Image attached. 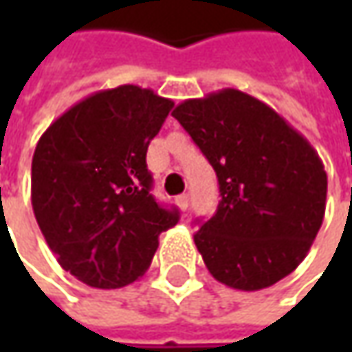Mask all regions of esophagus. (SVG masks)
<instances>
[{
  "label": "esophagus",
  "instance_id": "obj_1",
  "mask_svg": "<svg viewBox=\"0 0 352 352\" xmlns=\"http://www.w3.org/2000/svg\"><path fill=\"white\" fill-rule=\"evenodd\" d=\"M176 204H178V208L182 211L188 210V204H190V197H188V194H182V196L176 197Z\"/></svg>",
  "mask_w": 352,
  "mask_h": 352
}]
</instances>
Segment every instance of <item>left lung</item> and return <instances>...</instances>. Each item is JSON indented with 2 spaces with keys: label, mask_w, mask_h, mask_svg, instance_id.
I'll return each mask as SVG.
<instances>
[{
  "label": "left lung",
  "mask_w": 352,
  "mask_h": 352,
  "mask_svg": "<svg viewBox=\"0 0 352 352\" xmlns=\"http://www.w3.org/2000/svg\"><path fill=\"white\" fill-rule=\"evenodd\" d=\"M172 116L217 174V211L194 235L211 276L243 292L288 276L307 256L325 215L327 174L318 151L241 89L186 100Z\"/></svg>",
  "instance_id": "left-lung-1"
}]
</instances>
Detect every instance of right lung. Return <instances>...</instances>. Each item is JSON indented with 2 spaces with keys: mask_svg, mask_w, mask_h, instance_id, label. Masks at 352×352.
<instances>
[{
  "mask_svg": "<svg viewBox=\"0 0 352 352\" xmlns=\"http://www.w3.org/2000/svg\"><path fill=\"white\" fill-rule=\"evenodd\" d=\"M174 102L125 84L64 111L36 142L31 204L66 272L100 290L146 272L158 235L178 223L151 194L146 148Z\"/></svg>",
  "mask_w": 352,
  "mask_h": 352,
  "instance_id": "right-lung-1",
  "label": "right lung"
}]
</instances>
